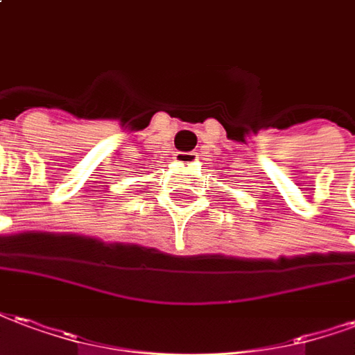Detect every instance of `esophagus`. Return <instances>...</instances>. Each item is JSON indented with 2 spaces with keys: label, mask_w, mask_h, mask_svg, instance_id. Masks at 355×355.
Segmentation results:
<instances>
[{
  "label": "esophagus",
  "mask_w": 355,
  "mask_h": 355,
  "mask_svg": "<svg viewBox=\"0 0 355 355\" xmlns=\"http://www.w3.org/2000/svg\"><path fill=\"white\" fill-rule=\"evenodd\" d=\"M174 159L178 160V162H181V164H191V162H195V160L198 159V155H196V153L178 151V153H175Z\"/></svg>",
  "instance_id": "1"
}]
</instances>
